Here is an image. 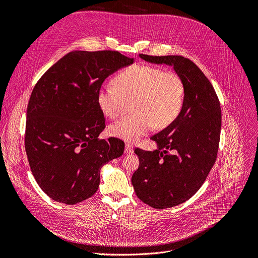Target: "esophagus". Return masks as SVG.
I'll return each mask as SVG.
<instances>
[{
    "label": "esophagus",
    "instance_id": "esophagus-1",
    "mask_svg": "<svg viewBox=\"0 0 258 258\" xmlns=\"http://www.w3.org/2000/svg\"><path fill=\"white\" fill-rule=\"evenodd\" d=\"M133 152H134L133 145L130 144V143H126V144H125V153H126V154H131V153H133Z\"/></svg>",
    "mask_w": 258,
    "mask_h": 258
}]
</instances>
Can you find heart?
Wrapping results in <instances>:
<instances>
[{
  "instance_id": "b5f03b06",
  "label": "heart",
  "mask_w": 258,
  "mask_h": 258,
  "mask_svg": "<svg viewBox=\"0 0 258 258\" xmlns=\"http://www.w3.org/2000/svg\"><path fill=\"white\" fill-rule=\"evenodd\" d=\"M185 82L174 71L150 64H135L122 71L114 85L98 91L97 101L102 113L115 119L132 107L135 113L108 127L111 136L134 143L153 126L163 130L181 114L185 101Z\"/></svg>"
}]
</instances>
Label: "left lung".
Here are the masks:
<instances>
[{
	"label": "left lung",
	"mask_w": 258,
	"mask_h": 258,
	"mask_svg": "<svg viewBox=\"0 0 258 258\" xmlns=\"http://www.w3.org/2000/svg\"><path fill=\"white\" fill-rule=\"evenodd\" d=\"M140 57L173 65L186 86L181 114L151 138L158 150H135L139 166L132 177L134 189L145 205L160 210L184 203L206 181L217 158L221 108L214 87L193 61L182 55Z\"/></svg>",
	"instance_id": "8db88e82"
}]
</instances>
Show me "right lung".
<instances>
[{
  "mask_svg": "<svg viewBox=\"0 0 258 258\" xmlns=\"http://www.w3.org/2000/svg\"><path fill=\"white\" fill-rule=\"evenodd\" d=\"M117 50H73L32 89L25 151L36 181L51 199L76 205L99 187L100 170L124 151L120 139H100L105 118L97 94L106 78L132 64Z\"/></svg>",
  "mask_w": 258,
  "mask_h": 258,
  "instance_id": "obj_1",
  "label": "right lung"
}]
</instances>
